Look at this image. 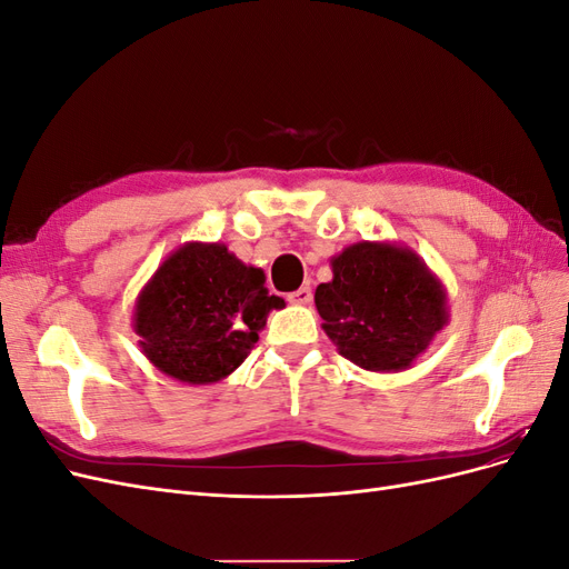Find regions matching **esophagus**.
Here are the masks:
<instances>
[{
  "label": "esophagus",
  "instance_id": "1",
  "mask_svg": "<svg viewBox=\"0 0 569 569\" xmlns=\"http://www.w3.org/2000/svg\"><path fill=\"white\" fill-rule=\"evenodd\" d=\"M287 299H289V303H295V306H308L313 301V291H311V287H301L297 291H291Z\"/></svg>",
  "mask_w": 569,
  "mask_h": 569
}]
</instances>
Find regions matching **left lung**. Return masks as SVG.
Segmentation results:
<instances>
[{
	"mask_svg": "<svg viewBox=\"0 0 569 569\" xmlns=\"http://www.w3.org/2000/svg\"><path fill=\"white\" fill-rule=\"evenodd\" d=\"M330 266L316 308L339 356L358 368L408 370L451 320L446 287L410 247L363 239Z\"/></svg>",
	"mask_w": 569,
	"mask_h": 569,
	"instance_id": "1",
	"label": "left lung"
}]
</instances>
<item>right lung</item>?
<instances>
[{
    "instance_id": "obj_1",
    "label": "right lung",
    "mask_w": 569,
    "mask_h": 569,
    "mask_svg": "<svg viewBox=\"0 0 569 569\" xmlns=\"http://www.w3.org/2000/svg\"><path fill=\"white\" fill-rule=\"evenodd\" d=\"M266 272L220 242H184L140 289L132 330L149 363L184 385H216L244 363L268 313Z\"/></svg>"
}]
</instances>
